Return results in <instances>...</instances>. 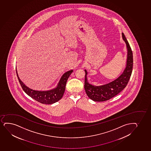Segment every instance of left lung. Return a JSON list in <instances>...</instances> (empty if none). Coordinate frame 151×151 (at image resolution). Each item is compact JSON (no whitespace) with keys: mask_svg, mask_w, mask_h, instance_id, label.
Here are the masks:
<instances>
[{"mask_svg":"<svg viewBox=\"0 0 151 151\" xmlns=\"http://www.w3.org/2000/svg\"><path fill=\"white\" fill-rule=\"evenodd\" d=\"M122 37L127 45V63L123 72L117 78L103 85L94 86L88 83L87 78L88 72L85 70L84 88L87 96L93 101L102 102L109 100L123 90L130 79L133 67V55L132 49L123 33H122Z\"/></svg>","mask_w":151,"mask_h":151,"instance_id":"1","label":"left lung"}]
</instances>
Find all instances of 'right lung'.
<instances>
[{"label":"right lung","instance_id":"1","mask_svg":"<svg viewBox=\"0 0 151 151\" xmlns=\"http://www.w3.org/2000/svg\"><path fill=\"white\" fill-rule=\"evenodd\" d=\"M73 71V69H71L64 73L61 77L57 86L55 88L50 90L37 91L29 88L24 85V83L20 80L16 68L17 78L23 90L32 98L39 102L45 104H53L54 103L57 102V101L60 100L63 98L65 89L66 82Z\"/></svg>","mask_w":151,"mask_h":151}]
</instances>
